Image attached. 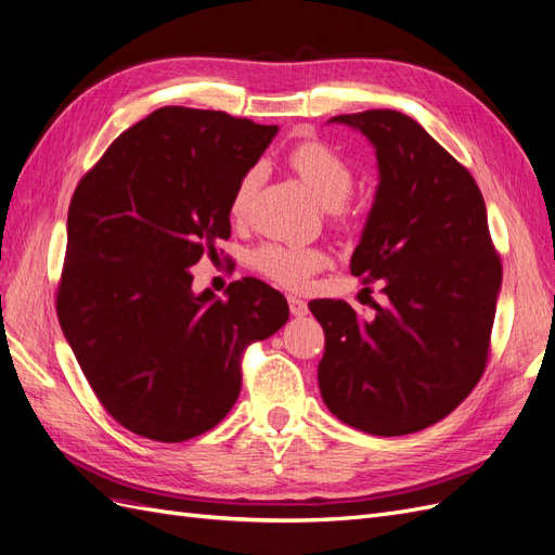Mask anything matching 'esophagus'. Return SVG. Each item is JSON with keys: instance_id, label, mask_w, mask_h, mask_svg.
Listing matches in <instances>:
<instances>
[{"instance_id": "1", "label": "esophagus", "mask_w": 555, "mask_h": 555, "mask_svg": "<svg viewBox=\"0 0 555 555\" xmlns=\"http://www.w3.org/2000/svg\"><path fill=\"white\" fill-rule=\"evenodd\" d=\"M289 310L294 317H306L308 314V304L304 298H296V296H289Z\"/></svg>"}]
</instances>
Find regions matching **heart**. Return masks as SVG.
Returning a JSON list of instances; mask_svg holds the SVG:
<instances>
[{"label": "heart", "instance_id": "1", "mask_svg": "<svg viewBox=\"0 0 555 555\" xmlns=\"http://www.w3.org/2000/svg\"><path fill=\"white\" fill-rule=\"evenodd\" d=\"M287 162L292 171L304 180L306 188L319 201V206L328 208L333 215L345 212V201L354 184V171L349 162L335 153V150L322 141H304L296 143ZM261 171L247 169L233 188L231 194V217L233 220H245L251 198L259 188ZM257 271L273 282L289 289H304L314 278V273L328 266L331 257L322 247H306V245H287V243H266L255 251Z\"/></svg>", "mask_w": 555, "mask_h": 555}]
</instances>
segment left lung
Returning a JSON list of instances; mask_svg holds the SVG:
<instances>
[{
  "mask_svg": "<svg viewBox=\"0 0 555 555\" xmlns=\"http://www.w3.org/2000/svg\"><path fill=\"white\" fill-rule=\"evenodd\" d=\"M371 141L379 182L351 275L382 282L361 319L345 300H310L326 335L319 391L363 433L393 438L438 424L475 389L502 284L475 178L398 111L335 115Z\"/></svg>",
  "mask_w": 555,
  "mask_h": 555,
  "instance_id": "8db88e82",
  "label": "left lung"
}]
</instances>
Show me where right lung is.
<instances>
[{
  "label": "right lung",
  "instance_id": "right-lung-1",
  "mask_svg": "<svg viewBox=\"0 0 555 555\" xmlns=\"http://www.w3.org/2000/svg\"><path fill=\"white\" fill-rule=\"evenodd\" d=\"M278 133L222 111L164 106L115 139L66 217L57 317L108 414L157 442L215 428L241 393V357L289 319L257 278L194 294L190 268L231 236L238 178Z\"/></svg>",
  "mask_w": 555,
  "mask_h": 555
}]
</instances>
